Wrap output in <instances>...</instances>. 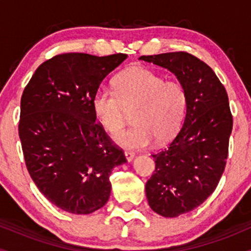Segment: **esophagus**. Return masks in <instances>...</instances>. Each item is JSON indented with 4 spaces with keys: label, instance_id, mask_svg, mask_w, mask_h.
<instances>
[{
    "label": "esophagus",
    "instance_id": "34e87169",
    "mask_svg": "<svg viewBox=\"0 0 251 251\" xmlns=\"http://www.w3.org/2000/svg\"><path fill=\"white\" fill-rule=\"evenodd\" d=\"M125 157L127 159V162H132V159L134 158V153L131 151H125Z\"/></svg>",
    "mask_w": 251,
    "mask_h": 251
}]
</instances>
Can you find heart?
<instances>
[{
  "mask_svg": "<svg viewBox=\"0 0 251 251\" xmlns=\"http://www.w3.org/2000/svg\"><path fill=\"white\" fill-rule=\"evenodd\" d=\"M188 106V93L177 80L153 71L134 67L114 80V91L98 88L92 108L98 123L114 134L126 123V111L132 112L133 125L118 133L114 140L125 149H144L157 143L169 142L179 129Z\"/></svg>",
  "mask_w": 251,
  "mask_h": 251,
  "instance_id": "heart-1",
  "label": "heart"
}]
</instances>
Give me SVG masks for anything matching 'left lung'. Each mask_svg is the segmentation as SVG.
I'll use <instances>...</instances> for the list:
<instances>
[{
    "label": "left lung",
    "instance_id": "8db88e82",
    "mask_svg": "<svg viewBox=\"0 0 251 251\" xmlns=\"http://www.w3.org/2000/svg\"><path fill=\"white\" fill-rule=\"evenodd\" d=\"M139 59L172 72L188 93L181 128L168 148L152 154L155 170L145 186L154 212L177 217L200 206L223 175L232 129L229 99L215 72L192 54L174 51Z\"/></svg>",
    "mask_w": 251,
    "mask_h": 251
}]
</instances>
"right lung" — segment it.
<instances>
[{"label": "right lung", "mask_w": 251, "mask_h": 251, "mask_svg": "<svg viewBox=\"0 0 251 251\" xmlns=\"http://www.w3.org/2000/svg\"><path fill=\"white\" fill-rule=\"evenodd\" d=\"M126 57L59 54L37 67L22 94L25 166L40 192L63 211L88 215L102 208L112 170L126 163L92 108L100 83Z\"/></svg>", "instance_id": "right-lung-1"}]
</instances>
